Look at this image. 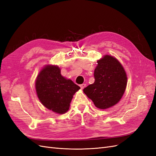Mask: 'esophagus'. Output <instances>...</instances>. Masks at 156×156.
Here are the masks:
<instances>
[{"label":"esophagus","mask_w":156,"mask_h":156,"mask_svg":"<svg viewBox=\"0 0 156 156\" xmlns=\"http://www.w3.org/2000/svg\"><path fill=\"white\" fill-rule=\"evenodd\" d=\"M86 87V84H81V85H80V87H81V88L83 90L84 87Z\"/></svg>","instance_id":"34e87169"}]
</instances>
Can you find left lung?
<instances>
[{
  "mask_svg": "<svg viewBox=\"0 0 156 156\" xmlns=\"http://www.w3.org/2000/svg\"><path fill=\"white\" fill-rule=\"evenodd\" d=\"M97 62L94 74L95 81L83 92L97 108L106 109L119 103L124 95L127 75L119 61L111 55H105Z\"/></svg>",
  "mask_w": 156,
  "mask_h": 156,
  "instance_id": "8db88e82",
  "label": "left lung"
}]
</instances>
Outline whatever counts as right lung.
Here are the masks:
<instances>
[{
    "mask_svg": "<svg viewBox=\"0 0 156 156\" xmlns=\"http://www.w3.org/2000/svg\"><path fill=\"white\" fill-rule=\"evenodd\" d=\"M35 87L42 105L58 114L69 110L73 96L80 89L72 80L62 76L58 66L53 65H47L40 71Z\"/></svg>",
    "mask_w": 156,
    "mask_h": 156,
    "instance_id": "obj_1",
    "label": "right lung"
}]
</instances>
